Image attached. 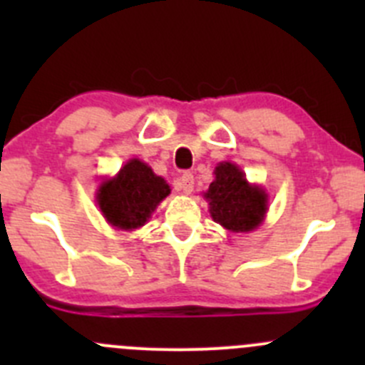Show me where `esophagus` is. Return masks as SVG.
<instances>
[{
  "mask_svg": "<svg viewBox=\"0 0 365 365\" xmlns=\"http://www.w3.org/2000/svg\"><path fill=\"white\" fill-rule=\"evenodd\" d=\"M178 187H180V190H183L185 194L192 192V189H194V175H192V173H183V175L180 176Z\"/></svg>",
  "mask_w": 365,
  "mask_h": 365,
  "instance_id": "esophagus-1",
  "label": "esophagus"
}]
</instances>
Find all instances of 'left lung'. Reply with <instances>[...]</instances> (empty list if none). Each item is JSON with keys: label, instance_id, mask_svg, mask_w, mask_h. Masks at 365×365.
<instances>
[{"label": "left lung", "instance_id": "obj_1", "mask_svg": "<svg viewBox=\"0 0 365 365\" xmlns=\"http://www.w3.org/2000/svg\"><path fill=\"white\" fill-rule=\"evenodd\" d=\"M213 220L231 231H251L267 212V194L249 185L238 165L222 162L215 168V180L205 194Z\"/></svg>", "mask_w": 365, "mask_h": 365}]
</instances>
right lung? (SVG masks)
Masks as SVG:
<instances>
[{"instance_id":"right-lung-1","label":"right lung","mask_w":365,"mask_h":365,"mask_svg":"<svg viewBox=\"0 0 365 365\" xmlns=\"http://www.w3.org/2000/svg\"><path fill=\"white\" fill-rule=\"evenodd\" d=\"M169 185L145 162L134 159L123 165L116 178L108 180L98 189V206L106 219L121 230L145 226L157 205L164 200Z\"/></svg>"}]
</instances>
